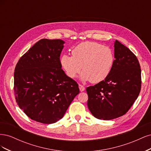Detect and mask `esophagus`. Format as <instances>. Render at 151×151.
Segmentation results:
<instances>
[{
	"mask_svg": "<svg viewBox=\"0 0 151 151\" xmlns=\"http://www.w3.org/2000/svg\"><path fill=\"white\" fill-rule=\"evenodd\" d=\"M79 89H80V91H81V92H83V91H84L85 90V88L81 84H79Z\"/></svg>",
	"mask_w": 151,
	"mask_h": 151,
	"instance_id": "esophagus-1",
	"label": "esophagus"
}]
</instances>
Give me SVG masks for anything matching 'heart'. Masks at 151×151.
Wrapping results in <instances>:
<instances>
[{
	"mask_svg": "<svg viewBox=\"0 0 151 151\" xmlns=\"http://www.w3.org/2000/svg\"><path fill=\"white\" fill-rule=\"evenodd\" d=\"M115 62L111 49L103 45L91 42L79 44L72 52V56L64 55L60 62L66 74L75 78L81 69L84 81L98 83L107 78Z\"/></svg>",
	"mask_w": 151,
	"mask_h": 151,
	"instance_id": "obj_1",
	"label": "heart"
}]
</instances>
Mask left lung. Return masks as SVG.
<instances>
[{"instance_id": "obj_1", "label": "left lung", "mask_w": 151, "mask_h": 151, "mask_svg": "<svg viewBox=\"0 0 151 151\" xmlns=\"http://www.w3.org/2000/svg\"><path fill=\"white\" fill-rule=\"evenodd\" d=\"M115 62L106 79L86 88L88 106L98 119L112 120L123 116L138 98L141 69L135 54L116 40Z\"/></svg>"}]
</instances>
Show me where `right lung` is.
Here are the masks:
<instances>
[{
    "label": "right lung",
    "mask_w": 151,
    "mask_h": 151,
    "mask_svg": "<svg viewBox=\"0 0 151 151\" xmlns=\"http://www.w3.org/2000/svg\"><path fill=\"white\" fill-rule=\"evenodd\" d=\"M61 40L42 39L18 61L14 73L16 103L31 119L46 124L63 116L79 93V85L62 70Z\"/></svg>",
    "instance_id": "right-lung-1"
}]
</instances>
